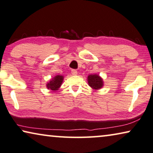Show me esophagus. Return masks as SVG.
<instances>
[{"mask_svg":"<svg viewBox=\"0 0 153 153\" xmlns=\"http://www.w3.org/2000/svg\"><path fill=\"white\" fill-rule=\"evenodd\" d=\"M71 74H72V75H74V76H76V75L77 74V72L76 70L73 69V70H71Z\"/></svg>","mask_w":153,"mask_h":153,"instance_id":"obj_1","label":"esophagus"}]
</instances>
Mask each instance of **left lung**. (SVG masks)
I'll return each instance as SVG.
<instances>
[{"instance_id":"obj_1","label":"left lung","mask_w":153,"mask_h":153,"mask_svg":"<svg viewBox=\"0 0 153 153\" xmlns=\"http://www.w3.org/2000/svg\"><path fill=\"white\" fill-rule=\"evenodd\" d=\"M88 85H89L93 89L98 90L100 88H102L104 86L103 79L101 77L97 74L89 75L87 78Z\"/></svg>"}]
</instances>
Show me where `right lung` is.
<instances>
[{"label":"right lung","mask_w":153,"mask_h":153,"mask_svg":"<svg viewBox=\"0 0 153 153\" xmlns=\"http://www.w3.org/2000/svg\"><path fill=\"white\" fill-rule=\"evenodd\" d=\"M64 77L62 76H55L53 79H51L49 82L47 84V88L48 89H50L51 91H58V88L60 87L62 85V83L63 82Z\"/></svg>","instance_id":"add662e5"}]
</instances>
